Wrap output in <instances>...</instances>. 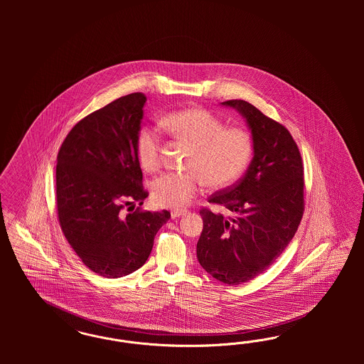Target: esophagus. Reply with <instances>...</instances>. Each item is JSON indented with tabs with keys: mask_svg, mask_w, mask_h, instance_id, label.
I'll use <instances>...</instances> for the list:
<instances>
[{
	"mask_svg": "<svg viewBox=\"0 0 364 364\" xmlns=\"http://www.w3.org/2000/svg\"><path fill=\"white\" fill-rule=\"evenodd\" d=\"M186 213H187V210H172L171 216H172V219H177L180 216H184Z\"/></svg>",
	"mask_w": 364,
	"mask_h": 364,
	"instance_id": "34e87169",
	"label": "esophagus"
}]
</instances>
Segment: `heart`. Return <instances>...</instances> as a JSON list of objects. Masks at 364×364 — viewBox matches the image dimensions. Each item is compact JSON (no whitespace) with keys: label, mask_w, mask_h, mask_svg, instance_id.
Here are the masks:
<instances>
[{"label":"heart","mask_w":364,"mask_h":364,"mask_svg":"<svg viewBox=\"0 0 364 364\" xmlns=\"http://www.w3.org/2000/svg\"><path fill=\"white\" fill-rule=\"evenodd\" d=\"M172 137L189 145L187 173H164L152 184L154 203L181 210L196 198L201 178L210 187H225L240 176L251 154L250 133L239 127H223L210 112L201 108L175 110L161 119ZM136 152L140 166L154 172L160 166V136L152 128L139 133Z\"/></svg>","instance_id":"obj_1"}]
</instances>
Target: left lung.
<instances>
[{"mask_svg": "<svg viewBox=\"0 0 364 364\" xmlns=\"http://www.w3.org/2000/svg\"><path fill=\"white\" fill-rule=\"evenodd\" d=\"M221 105L237 110L247 122L254 157L237 184L208 200L232 216L200 210L204 227L196 252L210 276L237 286L263 274L298 231L304 210V168L286 127L244 100Z\"/></svg>", "mask_w": 364, "mask_h": 364, "instance_id": "obj_1", "label": "left lung"}]
</instances>
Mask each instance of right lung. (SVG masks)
<instances>
[{
	"label": "right lung",
	"instance_id": "right-lung-1",
	"mask_svg": "<svg viewBox=\"0 0 364 364\" xmlns=\"http://www.w3.org/2000/svg\"><path fill=\"white\" fill-rule=\"evenodd\" d=\"M145 101L143 93H131L90 113L57 154L61 230L81 262L108 279L143 267L156 233L171 218L168 210H133L148 198L136 152Z\"/></svg>",
	"mask_w": 364,
	"mask_h": 364
}]
</instances>
